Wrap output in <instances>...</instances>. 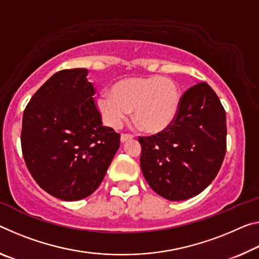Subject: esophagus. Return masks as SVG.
<instances>
[{
	"instance_id": "obj_1",
	"label": "esophagus",
	"mask_w": 259,
	"mask_h": 259,
	"mask_svg": "<svg viewBox=\"0 0 259 259\" xmlns=\"http://www.w3.org/2000/svg\"><path fill=\"white\" fill-rule=\"evenodd\" d=\"M133 138V136L131 135H121V143H125L130 141V139Z\"/></svg>"
}]
</instances>
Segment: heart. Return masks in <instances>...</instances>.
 I'll use <instances>...</instances> for the list:
<instances>
[{"label":"heart","mask_w":259,"mask_h":259,"mask_svg":"<svg viewBox=\"0 0 259 259\" xmlns=\"http://www.w3.org/2000/svg\"><path fill=\"white\" fill-rule=\"evenodd\" d=\"M96 106L107 126L117 129L133 109V121L147 134L169 128L181 106L179 85L162 76L131 77L113 84L109 92H101Z\"/></svg>","instance_id":"obj_1"}]
</instances>
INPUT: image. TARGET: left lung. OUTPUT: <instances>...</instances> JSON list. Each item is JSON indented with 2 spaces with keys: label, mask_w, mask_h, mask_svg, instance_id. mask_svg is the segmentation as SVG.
I'll return each mask as SVG.
<instances>
[{
  "label": "left lung",
  "mask_w": 259,
  "mask_h": 259,
  "mask_svg": "<svg viewBox=\"0 0 259 259\" xmlns=\"http://www.w3.org/2000/svg\"><path fill=\"white\" fill-rule=\"evenodd\" d=\"M226 136V113L218 96L205 81L192 86L182 96L169 128L138 138L146 182L173 202L200 194L223 165Z\"/></svg>",
  "instance_id": "left-lung-1"
}]
</instances>
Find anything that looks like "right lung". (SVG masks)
<instances>
[{
    "mask_svg": "<svg viewBox=\"0 0 259 259\" xmlns=\"http://www.w3.org/2000/svg\"><path fill=\"white\" fill-rule=\"evenodd\" d=\"M86 69L53 75L23 114L22 151L35 182L56 198L73 202L97 190L120 135L104 126Z\"/></svg>",
    "mask_w": 259,
    "mask_h": 259,
    "instance_id": "obj_1",
    "label": "right lung"
}]
</instances>
